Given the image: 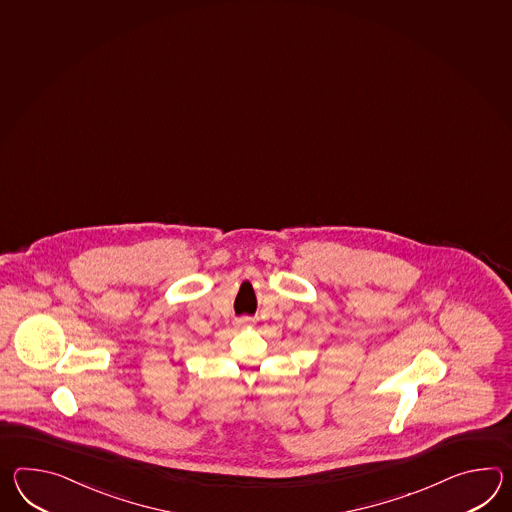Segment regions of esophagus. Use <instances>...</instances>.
Masks as SVG:
<instances>
[{"mask_svg": "<svg viewBox=\"0 0 512 512\" xmlns=\"http://www.w3.org/2000/svg\"><path fill=\"white\" fill-rule=\"evenodd\" d=\"M235 325L240 327V329H246V327H251L253 325V319L248 318V316H244V318H239L235 321Z\"/></svg>", "mask_w": 512, "mask_h": 512, "instance_id": "34e87169", "label": "esophagus"}]
</instances>
